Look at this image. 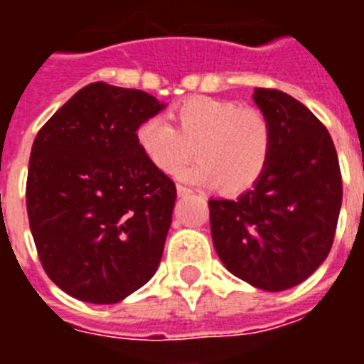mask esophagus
Listing matches in <instances>:
<instances>
[{"label":"esophagus","instance_id":"34e87169","mask_svg":"<svg viewBox=\"0 0 364 364\" xmlns=\"http://www.w3.org/2000/svg\"><path fill=\"white\" fill-rule=\"evenodd\" d=\"M191 193H193V191L188 187H185V185H177V194H179V196H188Z\"/></svg>","mask_w":364,"mask_h":364}]
</instances>
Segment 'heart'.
Returning <instances> with one entry per match:
<instances>
[{
	"instance_id": "1",
	"label": "heart",
	"mask_w": 364,
	"mask_h": 364,
	"mask_svg": "<svg viewBox=\"0 0 364 364\" xmlns=\"http://www.w3.org/2000/svg\"><path fill=\"white\" fill-rule=\"evenodd\" d=\"M173 119L177 130L162 117H149L137 126V145L160 171L170 173L194 152L199 160L177 170L183 181L221 185L223 193L242 194L262 179L274 147L264 111L202 96L179 105Z\"/></svg>"
}]
</instances>
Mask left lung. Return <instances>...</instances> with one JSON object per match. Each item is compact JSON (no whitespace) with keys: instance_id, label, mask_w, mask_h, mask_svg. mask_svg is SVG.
I'll use <instances>...</instances> for the list:
<instances>
[{"instance_id":"8db88e82","label":"left lung","mask_w":364,"mask_h":364,"mask_svg":"<svg viewBox=\"0 0 364 364\" xmlns=\"http://www.w3.org/2000/svg\"><path fill=\"white\" fill-rule=\"evenodd\" d=\"M274 130L264 176L238 200H210L213 245L234 276L264 291L310 277L333 247L342 173L333 137L293 96L257 88Z\"/></svg>"}]
</instances>
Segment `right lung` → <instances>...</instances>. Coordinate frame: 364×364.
I'll return each instance as SVG.
<instances>
[{
    "label": "right lung",
    "mask_w": 364,
    "mask_h": 364,
    "mask_svg": "<svg viewBox=\"0 0 364 364\" xmlns=\"http://www.w3.org/2000/svg\"><path fill=\"white\" fill-rule=\"evenodd\" d=\"M164 107L143 90L92 82L37 132L30 230L47 276L73 299L115 304L159 268L177 191L136 132Z\"/></svg>",
    "instance_id": "add662e5"
}]
</instances>
